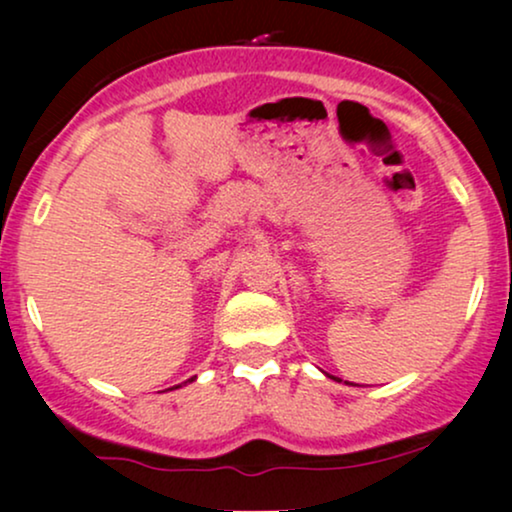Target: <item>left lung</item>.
Instances as JSON below:
<instances>
[{"mask_svg": "<svg viewBox=\"0 0 512 512\" xmlns=\"http://www.w3.org/2000/svg\"><path fill=\"white\" fill-rule=\"evenodd\" d=\"M347 384H349V382H347Z\"/></svg>", "mask_w": 512, "mask_h": 512, "instance_id": "left-lung-1", "label": "left lung"}]
</instances>
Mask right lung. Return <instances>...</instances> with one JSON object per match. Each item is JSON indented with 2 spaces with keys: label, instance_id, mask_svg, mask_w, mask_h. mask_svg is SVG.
I'll return each mask as SVG.
<instances>
[{
  "label": "right lung",
  "instance_id": "obj_1",
  "mask_svg": "<svg viewBox=\"0 0 512 512\" xmlns=\"http://www.w3.org/2000/svg\"><path fill=\"white\" fill-rule=\"evenodd\" d=\"M191 380H193V377H191ZM172 389H177V387H172Z\"/></svg>",
  "mask_w": 512,
  "mask_h": 512
}]
</instances>
